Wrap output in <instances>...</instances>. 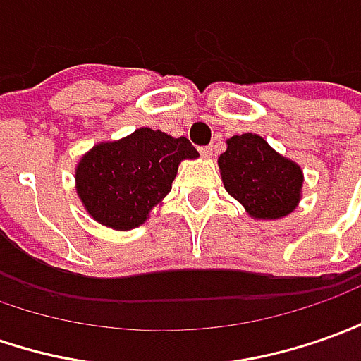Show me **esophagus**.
<instances>
[{
    "instance_id": "obj_1",
    "label": "esophagus",
    "mask_w": 361,
    "mask_h": 361,
    "mask_svg": "<svg viewBox=\"0 0 361 361\" xmlns=\"http://www.w3.org/2000/svg\"><path fill=\"white\" fill-rule=\"evenodd\" d=\"M201 156H203V158H213V156H215V144L201 148Z\"/></svg>"
}]
</instances>
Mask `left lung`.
<instances>
[{"instance_id":"obj_1","label":"left lung","mask_w":361,"mask_h":361,"mask_svg":"<svg viewBox=\"0 0 361 361\" xmlns=\"http://www.w3.org/2000/svg\"><path fill=\"white\" fill-rule=\"evenodd\" d=\"M217 164L227 193L252 219H283L302 200V168L271 148L259 134L247 132L227 140Z\"/></svg>"}]
</instances>
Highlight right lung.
<instances>
[{
    "label": "right lung",
    "mask_w": 361,
    "mask_h": 361,
    "mask_svg": "<svg viewBox=\"0 0 361 361\" xmlns=\"http://www.w3.org/2000/svg\"><path fill=\"white\" fill-rule=\"evenodd\" d=\"M200 158L188 138L138 128L120 140L100 142L75 168V188L88 215L114 231L146 221L170 193L183 160Z\"/></svg>",
    "instance_id": "add662e5"
}]
</instances>
